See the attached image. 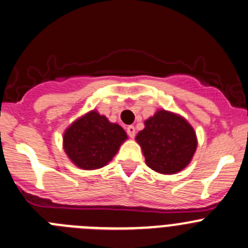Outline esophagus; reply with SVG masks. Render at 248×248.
Segmentation results:
<instances>
[{
    "label": "esophagus",
    "mask_w": 248,
    "mask_h": 248,
    "mask_svg": "<svg viewBox=\"0 0 248 248\" xmlns=\"http://www.w3.org/2000/svg\"><path fill=\"white\" fill-rule=\"evenodd\" d=\"M126 133H128L129 138H135V128H134L133 125H129L128 128H126Z\"/></svg>",
    "instance_id": "1"
}]
</instances>
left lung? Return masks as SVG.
<instances>
[{
    "label": "left lung",
    "mask_w": 248,
    "mask_h": 248,
    "mask_svg": "<svg viewBox=\"0 0 248 248\" xmlns=\"http://www.w3.org/2000/svg\"><path fill=\"white\" fill-rule=\"evenodd\" d=\"M146 164L161 174H175L192 159L197 147L196 134L180 115L158 110L145 122L136 136Z\"/></svg>",
    "instance_id": "8db88e82"
}]
</instances>
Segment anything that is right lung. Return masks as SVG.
I'll return each instance as SVG.
<instances>
[{
    "mask_svg": "<svg viewBox=\"0 0 248 248\" xmlns=\"http://www.w3.org/2000/svg\"><path fill=\"white\" fill-rule=\"evenodd\" d=\"M126 139L122 126L93 110L65 130L63 146L75 166L93 170L106 166Z\"/></svg>",
    "mask_w": 248,
    "mask_h": 248,
    "instance_id": "right-lung-1",
    "label": "right lung"
}]
</instances>
